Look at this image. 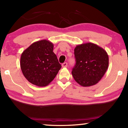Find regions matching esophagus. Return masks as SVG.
Wrapping results in <instances>:
<instances>
[{
    "label": "esophagus",
    "instance_id": "esophagus-1",
    "mask_svg": "<svg viewBox=\"0 0 128 128\" xmlns=\"http://www.w3.org/2000/svg\"><path fill=\"white\" fill-rule=\"evenodd\" d=\"M67 66H68L67 62H64V63L62 64V67H63V68H64V67H67Z\"/></svg>",
    "mask_w": 128,
    "mask_h": 128
}]
</instances>
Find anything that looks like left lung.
I'll return each instance as SVG.
<instances>
[{"mask_svg": "<svg viewBox=\"0 0 128 128\" xmlns=\"http://www.w3.org/2000/svg\"><path fill=\"white\" fill-rule=\"evenodd\" d=\"M76 64L72 74L75 80L83 87L96 84L106 72L108 56L106 50L95 44L78 45L74 49Z\"/></svg>", "mask_w": 128, "mask_h": 128, "instance_id": "left-lung-1", "label": "left lung"}]
</instances>
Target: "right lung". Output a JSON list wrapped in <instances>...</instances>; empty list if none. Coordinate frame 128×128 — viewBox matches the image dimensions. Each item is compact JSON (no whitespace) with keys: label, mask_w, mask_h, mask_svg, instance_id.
Instances as JSON below:
<instances>
[{"label":"right lung","mask_w":128,"mask_h":128,"mask_svg":"<svg viewBox=\"0 0 128 128\" xmlns=\"http://www.w3.org/2000/svg\"><path fill=\"white\" fill-rule=\"evenodd\" d=\"M53 44L48 40L35 42L21 54L20 68L26 79L36 86H46L62 68L53 50Z\"/></svg>","instance_id":"right-lung-1"}]
</instances>
